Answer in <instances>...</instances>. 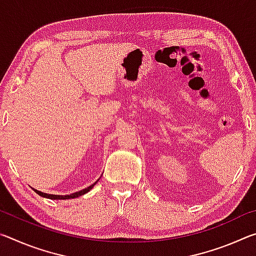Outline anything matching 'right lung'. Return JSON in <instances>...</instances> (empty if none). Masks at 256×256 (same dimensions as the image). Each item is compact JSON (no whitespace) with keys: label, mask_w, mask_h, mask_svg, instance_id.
Masks as SVG:
<instances>
[{"label":"right lung","mask_w":256,"mask_h":256,"mask_svg":"<svg viewBox=\"0 0 256 256\" xmlns=\"http://www.w3.org/2000/svg\"><path fill=\"white\" fill-rule=\"evenodd\" d=\"M97 182H98V180L94 182V183L92 185L88 186V188H86L82 190H79V192L72 193V194H70V196H54V194H47V193H42V192H40V190H34V192H36L37 194H40V196H42V198H52V200H66V198H78V196H84V194H86V193H88L89 190H92L94 185H96Z\"/></svg>","instance_id":"1"}]
</instances>
